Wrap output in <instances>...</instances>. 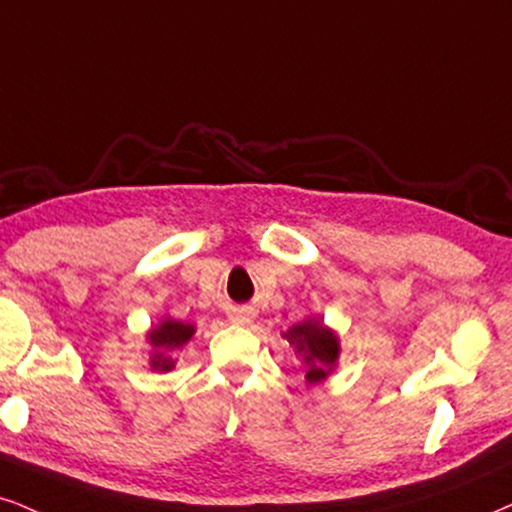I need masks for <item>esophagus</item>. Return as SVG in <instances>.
<instances>
[{"instance_id": "esophagus-1", "label": "esophagus", "mask_w": 512, "mask_h": 512, "mask_svg": "<svg viewBox=\"0 0 512 512\" xmlns=\"http://www.w3.org/2000/svg\"><path fill=\"white\" fill-rule=\"evenodd\" d=\"M230 318H232V323H237V325H249L251 320L256 318V313L251 311V308H235V311L230 313Z\"/></svg>"}]
</instances>
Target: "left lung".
<instances>
[{
  "label": "left lung",
  "mask_w": 512,
  "mask_h": 512,
  "mask_svg": "<svg viewBox=\"0 0 512 512\" xmlns=\"http://www.w3.org/2000/svg\"><path fill=\"white\" fill-rule=\"evenodd\" d=\"M282 337L301 358L308 387L325 382L337 368L339 356H342V342H339V334L323 323V318L313 315V318L301 320L287 332H282Z\"/></svg>",
  "instance_id": "8db88e82"
}]
</instances>
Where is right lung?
Wrapping results in <instances>:
<instances>
[{"label": "right lung", "instance_id": "1", "mask_svg": "<svg viewBox=\"0 0 512 512\" xmlns=\"http://www.w3.org/2000/svg\"><path fill=\"white\" fill-rule=\"evenodd\" d=\"M197 327L192 323H182V320L170 318V315H163L161 323L149 327L147 342L151 344V370L156 372H168L175 368L173 353L182 349V346L192 342Z\"/></svg>", "mask_w": 512, "mask_h": 512}]
</instances>
